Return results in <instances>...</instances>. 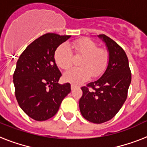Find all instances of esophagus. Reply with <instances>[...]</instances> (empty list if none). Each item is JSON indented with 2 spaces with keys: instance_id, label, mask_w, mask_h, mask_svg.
<instances>
[{
  "instance_id": "34e87169",
  "label": "esophagus",
  "mask_w": 147,
  "mask_h": 147,
  "mask_svg": "<svg viewBox=\"0 0 147 147\" xmlns=\"http://www.w3.org/2000/svg\"><path fill=\"white\" fill-rule=\"evenodd\" d=\"M77 88V86L76 85V84H71V90H74L75 88Z\"/></svg>"
}]
</instances>
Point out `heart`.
I'll use <instances>...</instances> for the list:
<instances>
[{"instance_id": "b5f03b06", "label": "heart", "mask_w": 147, "mask_h": 147, "mask_svg": "<svg viewBox=\"0 0 147 147\" xmlns=\"http://www.w3.org/2000/svg\"><path fill=\"white\" fill-rule=\"evenodd\" d=\"M82 56L78 65L81 67L71 68L65 71L64 80L73 84H80L92 76L96 78L101 76L108 63V53L105 50L98 48L94 40L87 38L74 40L73 42L62 44L57 48L54 59L57 65L63 69H67L73 63V53Z\"/></svg>"}]
</instances>
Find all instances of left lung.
I'll list each match as a JSON object with an SVG mask.
<instances>
[{
    "instance_id": "8db88e82",
    "label": "left lung",
    "mask_w": 147,
    "mask_h": 147,
    "mask_svg": "<svg viewBox=\"0 0 147 147\" xmlns=\"http://www.w3.org/2000/svg\"><path fill=\"white\" fill-rule=\"evenodd\" d=\"M98 37L104 41L109 51L108 65L99 79L82 87L79 108L82 116L88 121L101 124L113 119L123 106L131 73L123 49L105 34Z\"/></svg>"
}]
</instances>
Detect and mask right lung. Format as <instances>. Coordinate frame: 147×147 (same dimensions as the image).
Returning a JSON list of instances; mask_svg holds the SVG:
<instances>
[{"mask_svg": "<svg viewBox=\"0 0 147 147\" xmlns=\"http://www.w3.org/2000/svg\"><path fill=\"white\" fill-rule=\"evenodd\" d=\"M69 38L47 33L31 43L16 63L13 77L16 98L24 113L36 121L56 115L71 91L69 83H58L62 74L54 59L57 47Z\"/></svg>", "mask_w": 147, "mask_h": 147, "instance_id": "obj_1", "label": "right lung"}]
</instances>
